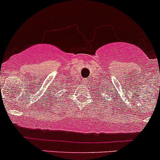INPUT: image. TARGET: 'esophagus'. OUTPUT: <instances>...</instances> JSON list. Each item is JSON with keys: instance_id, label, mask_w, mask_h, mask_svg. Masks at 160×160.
Masks as SVG:
<instances>
[{"instance_id": "obj_1", "label": "esophagus", "mask_w": 160, "mask_h": 160, "mask_svg": "<svg viewBox=\"0 0 160 160\" xmlns=\"http://www.w3.org/2000/svg\"><path fill=\"white\" fill-rule=\"evenodd\" d=\"M88 83V80H85V79L84 80H83V83H84L85 84V83Z\"/></svg>"}]
</instances>
